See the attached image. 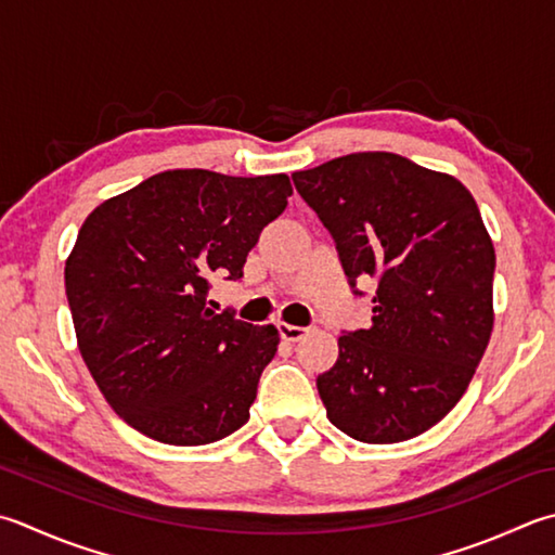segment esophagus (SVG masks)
<instances>
[{
    "mask_svg": "<svg viewBox=\"0 0 555 555\" xmlns=\"http://www.w3.org/2000/svg\"><path fill=\"white\" fill-rule=\"evenodd\" d=\"M279 334H281V339L284 341H300L302 336L308 334V330L306 327H296V324H286V322H279Z\"/></svg>",
    "mask_w": 555,
    "mask_h": 555,
    "instance_id": "1",
    "label": "esophagus"
}]
</instances>
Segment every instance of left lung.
Listing matches in <instances>:
<instances>
[{
	"mask_svg": "<svg viewBox=\"0 0 555 555\" xmlns=\"http://www.w3.org/2000/svg\"><path fill=\"white\" fill-rule=\"evenodd\" d=\"M293 184L351 286L377 284L373 324L339 336L318 377L327 418L371 444L416 438L462 399L493 332L495 249L479 206L457 178L387 151L298 170Z\"/></svg>",
	"mask_w": 555,
	"mask_h": 555,
	"instance_id": "obj_1",
	"label": "left lung"
}]
</instances>
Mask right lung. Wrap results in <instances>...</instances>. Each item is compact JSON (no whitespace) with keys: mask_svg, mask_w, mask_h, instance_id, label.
I'll list each match as a JSON object with an SVG mask.
<instances>
[{"mask_svg":"<svg viewBox=\"0 0 555 555\" xmlns=\"http://www.w3.org/2000/svg\"><path fill=\"white\" fill-rule=\"evenodd\" d=\"M291 180L166 170L83 221L64 288L86 367L134 430L209 444L245 426L274 324L206 308L209 276L241 279L247 253L286 209Z\"/></svg>","mask_w":555,"mask_h":555,"instance_id":"1","label":"right lung"}]
</instances>
